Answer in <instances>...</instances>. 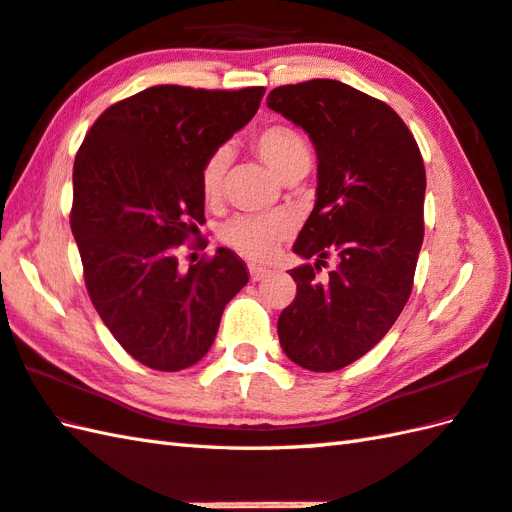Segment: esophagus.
Segmentation results:
<instances>
[{"mask_svg":"<svg viewBox=\"0 0 512 512\" xmlns=\"http://www.w3.org/2000/svg\"><path fill=\"white\" fill-rule=\"evenodd\" d=\"M248 273H250V279H253V281H259V279H264V277L268 275V270H266V268H262V266H250V268H248Z\"/></svg>","mask_w":512,"mask_h":512,"instance_id":"1","label":"esophagus"}]
</instances>
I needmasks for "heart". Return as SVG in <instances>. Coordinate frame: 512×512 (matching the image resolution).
<instances>
[{
	"label": "heart",
	"instance_id": "heart-1",
	"mask_svg": "<svg viewBox=\"0 0 512 512\" xmlns=\"http://www.w3.org/2000/svg\"><path fill=\"white\" fill-rule=\"evenodd\" d=\"M255 151L264 165L284 180L295 171L310 167V147L297 129L288 125H268L255 136ZM228 167V151L217 149L204 162L200 187L206 200H215L222 191L224 173ZM288 226L279 217H235L222 228V239L239 255L255 262H264L275 253L284 239Z\"/></svg>",
	"mask_w": 512,
	"mask_h": 512
}]
</instances>
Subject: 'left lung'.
<instances>
[{
	"label": "left lung",
	"mask_w": 512,
	"mask_h": 512,
	"mask_svg": "<svg viewBox=\"0 0 512 512\" xmlns=\"http://www.w3.org/2000/svg\"><path fill=\"white\" fill-rule=\"evenodd\" d=\"M268 107L301 127L317 151V202L292 250L297 297L279 314L292 363L336 372L383 339L413 288L424 237V162L402 118L332 79L281 85ZM330 254L340 257L325 276Z\"/></svg>",
	"instance_id": "left-lung-1"
}]
</instances>
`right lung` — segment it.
<instances>
[{"label":"right lung","mask_w":512,"mask_h":512,"mask_svg":"<svg viewBox=\"0 0 512 512\" xmlns=\"http://www.w3.org/2000/svg\"><path fill=\"white\" fill-rule=\"evenodd\" d=\"M264 92L154 85L107 107L74 158L70 226L85 286L114 339L151 369L198 363L248 284L233 250L187 273L176 250L204 224V162L257 114Z\"/></svg>","instance_id":"1"}]
</instances>
